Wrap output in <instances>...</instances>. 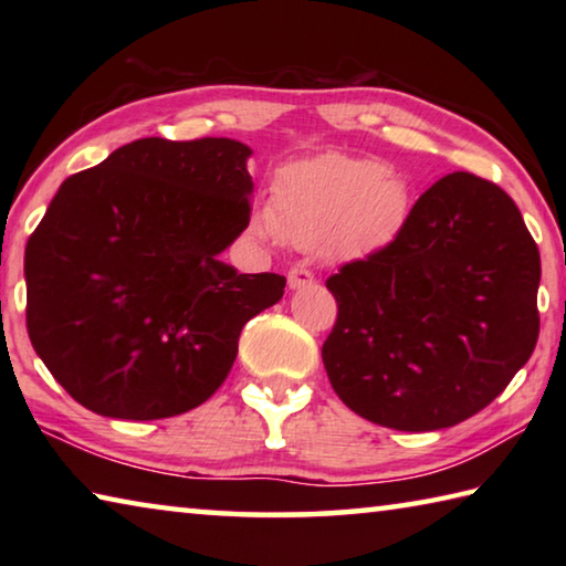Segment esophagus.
I'll use <instances>...</instances> for the list:
<instances>
[{"label":"esophagus","instance_id":"34e87169","mask_svg":"<svg viewBox=\"0 0 566 566\" xmlns=\"http://www.w3.org/2000/svg\"><path fill=\"white\" fill-rule=\"evenodd\" d=\"M286 282H290V290H304V286L314 284V274L304 266H292L290 274H286Z\"/></svg>","mask_w":566,"mask_h":566}]
</instances>
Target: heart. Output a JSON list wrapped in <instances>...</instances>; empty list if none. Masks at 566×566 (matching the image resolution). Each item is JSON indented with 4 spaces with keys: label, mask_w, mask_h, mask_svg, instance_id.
I'll return each instance as SVG.
<instances>
[{
    "label": "heart",
    "mask_w": 566,
    "mask_h": 566,
    "mask_svg": "<svg viewBox=\"0 0 566 566\" xmlns=\"http://www.w3.org/2000/svg\"><path fill=\"white\" fill-rule=\"evenodd\" d=\"M407 209L409 189L385 161L327 151L276 171L270 209L254 212L249 229L264 242L361 256L397 237Z\"/></svg>",
    "instance_id": "heart-1"
}]
</instances>
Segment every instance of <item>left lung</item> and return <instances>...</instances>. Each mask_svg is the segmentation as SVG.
Segmentation results:
<instances>
[{
	"label": "left lung",
	"mask_w": 566,
	"mask_h": 566,
	"mask_svg": "<svg viewBox=\"0 0 566 566\" xmlns=\"http://www.w3.org/2000/svg\"><path fill=\"white\" fill-rule=\"evenodd\" d=\"M539 276L512 197L469 171L442 177L387 247L327 280L337 322L322 361L334 391L399 432L469 419L532 357Z\"/></svg>",
	"instance_id": "left-lung-1"
}]
</instances>
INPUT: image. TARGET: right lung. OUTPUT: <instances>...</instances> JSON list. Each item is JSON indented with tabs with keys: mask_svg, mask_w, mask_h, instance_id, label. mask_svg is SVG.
Returning a JSON list of instances; mask_svg holds the SVG:
<instances>
[{
	"mask_svg": "<svg viewBox=\"0 0 566 566\" xmlns=\"http://www.w3.org/2000/svg\"><path fill=\"white\" fill-rule=\"evenodd\" d=\"M252 149L137 139L62 181L24 252L27 332L52 377L112 419H165L222 387L282 274L219 254L249 224Z\"/></svg>",
	"mask_w": 566,
	"mask_h": 566,
	"instance_id": "obj_1",
	"label": "right lung"
}]
</instances>
